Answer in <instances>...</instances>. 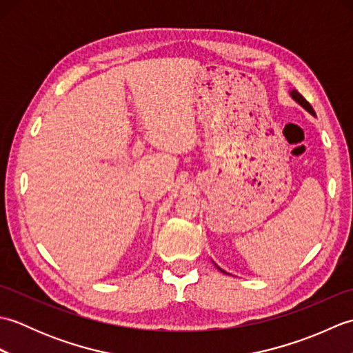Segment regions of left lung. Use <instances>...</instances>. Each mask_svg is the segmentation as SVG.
<instances>
[{"mask_svg": "<svg viewBox=\"0 0 353 353\" xmlns=\"http://www.w3.org/2000/svg\"><path fill=\"white\" fill-rule=\"evenodd\" d=\"M291 97H292V99H294L299 104H301V106H303L306 110H308L310 112V114H312V115H316V114H314V109H312V106H311V104L308 103V101H306L305 99H303V97L301 95V94H299L297 91H291Z\"/></svg>", "mask_w": 353, "mask_h": 353, "instance_id": "obj_1", "label": "left lung"}]
</instances>
